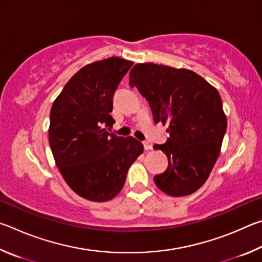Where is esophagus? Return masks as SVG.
I'll return each mask as SVG.
<instances>
[{
  "label": "esophagus",
  "mask_w": 262,
  "mask_h": 262,
  "mask_svg": "<svg viewBox=\"0 0 262 262\" xmlns=\"http://www.w3.org/2000/svg\"><path fill=\"white\" fill-rule=\"evenodd\" d=\"M143 144H144V148L146 150H149V149L153 148V145H152V143H149V141H144Z\"/></svg>",
  "instance_id": "34e87169"
}]
</instances>
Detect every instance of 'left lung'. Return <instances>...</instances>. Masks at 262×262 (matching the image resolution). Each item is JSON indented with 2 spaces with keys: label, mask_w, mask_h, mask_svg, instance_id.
Masks as SVG:
<instances>
[{
  "label": "left lung",
  "mask_w": 262,
  "mask_h": 262,
  "mask_svg": "<svg viewBox=\"0 0 262 262\" xmlns=\"http://www.w3.org/2000/svg\"><path fill=\"white\" fill-rule=\"evenodd\" d=\"M130 86L148 101L154 122L169 125L167 143L154 145L169 161L155 184L171 196L192 194L207 181L227 130L217 90L193 71L154 63L136 64Z\"/></svg>",
  "instance_id": "8db88e82"
}]
</instances>
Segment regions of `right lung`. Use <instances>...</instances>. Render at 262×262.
I'll return each instance as SVG.
<instances>
[{"mask_svg":"<svg viewBox=\"0 0 262 262\" xmlns=\"http://www.w3.org/2000/svg\"><path fill=\"white\" fill-rule=\"evenodd\" d=\"M134 62L109 57L87 64L71 77L50 109L49 145L67 184L81 198H115L128 168L143 153L134 137L109 134L113 96Z\"/></svg>","mask_w":262,"mask_h":262,"instance_id":"right-lung-1","label":"right lung"}]
</instances>
